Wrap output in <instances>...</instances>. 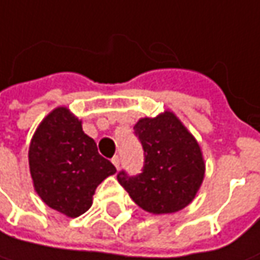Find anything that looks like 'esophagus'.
Here are the masks:
<instances>
[{"label": "esophagus", "mask_w": 260, "mask_h": 260, "mask_svg": "<svg viewBox=\"0 0 260 260\" xmlns=\"http://www.w3.org/2000/svg\"><path fill=\"white\" fill-rule=\"evenodd\" d=\"M111 162H113L115 168L118 169V168H120V165H121V157H120V156H114V157L111 159Z\"/></svg>", "instance_id": "obj_1"}]
</instances>
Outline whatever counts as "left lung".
Instances as JSON below:
<instances>
[{
	"label": "left lung",
	"instance_id": "obj_1",
	"mask_svg": "<svg viewBox=\"0 0 260 260\" xmlns=\"http://www.w3.org/2000/svg\"><path fill=\"white\" fill-rule=\"evenodd\" d=\"M135 135L143 147V169L137 175L120 171V185L149 213L182 210L194 200L204 179V160L197 140L171 111L139 120Z\"/></svg>",
	"mask_w": 260,
	"mask_h": 260
}]
</instances>
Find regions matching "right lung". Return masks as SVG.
Listing matches in <instances>:
<instances>
[{"label": "right lung", "mask_w": 260, "mask_h": 260, "mask_svg": "<svg viewBox=\"0 0 260 260\" xmlns=\"http://www.w3.org/2000/svg\"><path fill=\"white\" fill-rule=\"evenodd\" d=\"M28 164L36 192L68 217L88 211L96 186L115 174V166L98 153L94 139L63 107L53 110L36 130Z\"/></svg>", "instance_id": "right-lung-1"}]
</instances>
